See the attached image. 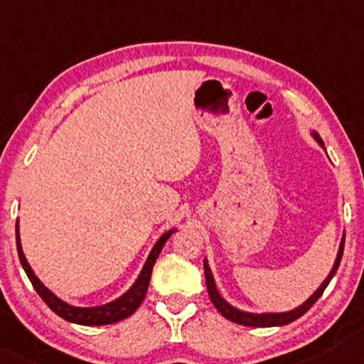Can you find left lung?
Wrapping results in <instances>:
<instances>
[{"instance_id": "8db88e82", "label": "left lung", "mask_w": 364, "mask_h": 364, "mask_svg": "<svg viewBox=\"0 0 364 364\" xmlns=\"http://www.w3.org/2000/svg\"><path fill=\"white\" fill-rule=\"evenodd\" d=\"M310 135L314 136L315 141L318 143V145L325 150L323 140L320 138L318 132L310 130ZM343 249H345V234H343V237H341L340 249H338L335 264L330 270L328 277H326L323 282H321L318 289L314 291V295H310L309 299L304 301V304L299 305L294 310H289V311H264V314H255V311H245V310L235 309L234 305L229 304V301L224 299L221 294H219V290L216 287V280H214L211 267H209V264H208V259H204V275H206V285H208L209 299H211V301L214 304V306L218 309L219 314H221L224 318L234 321V323H239V325H244V326H282V325H289V323H291V321H295L296 318H300V316L304 315L305 311L309 310L316 300L320 299L321 294H323V290L326 289V287H328L330 280L333 279V275L336 274L338 267H340V262H341V257H343Z\"/></svg>"}]
</instances>
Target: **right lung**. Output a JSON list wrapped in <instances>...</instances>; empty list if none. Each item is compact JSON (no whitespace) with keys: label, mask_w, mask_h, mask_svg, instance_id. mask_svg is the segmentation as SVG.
<instances>
[{"label":"right lung","mask_w":364,"mask_h":364,"mask_svg":"<svg viewBox=\"0 0 364 364\" xmlns=\"http://www.w3.org/2000/svg\"><path fill=\"white\" fill-rule=\"evenodd\" d=\"M178 229H170L165 234L161 235L160 239L156 240V244L153 245V249L148 254V257L143 264V267L138 274V277L135 279V282L132 284V287L125 294H122L119 299L109 301L105 305H99V306H75L70 305L68 301H64L63 299H59L54 291H50L48 287H46L43 282H41L38 275L34 274V270L31 269V265L28 262L26 255L23 252V245H21V235H19V221H16V247H18V257L19 262H21L24 272L33 284L34 290L38 291L41 299H43L50 310L54 314H58L60 318L70 321V323H77V325H85V326H100V325H110V323H117V321L127 318L130 316L133 311H135L138 306L141 305L143 299H145L148 285H150V279H151V270L153 265H155L158 255H160L163 245L168 239H170L171 234H175Z\"/></svg>","instance_id":"1"}]
</instances>
